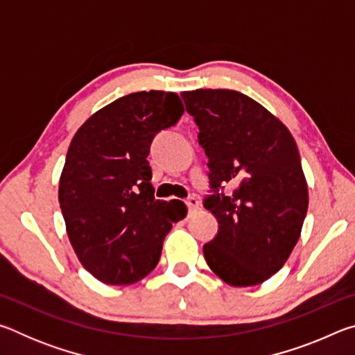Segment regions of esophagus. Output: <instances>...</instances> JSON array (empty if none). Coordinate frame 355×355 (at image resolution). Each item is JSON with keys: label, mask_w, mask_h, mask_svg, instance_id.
<instances>
[{"label": "esophagus", "mask_w": 355, "mask_h": 355, "mask_svg": "<svg viewBox=\"0 0 355 355\" xmlns=\"http://www.w3.org/2000/svg\"><path fill=\"white\" fill-rule=\"evenodd\" d=\"M186 205H188L189 211H196V209H199L200 203H199V200L196 199L194 196H191V197H188V199H186Z\"/></svg>", "instance_id": "34e87169"}]
</instances>
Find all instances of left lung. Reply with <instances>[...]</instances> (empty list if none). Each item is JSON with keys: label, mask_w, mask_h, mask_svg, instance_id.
<instances>
[{"label": "left lung", "mask_w": 355, "mask_h": 355, "mask_svg": "<svg viewBox=\"0 0 355 355\" xmlns=\"http://www.w3.org/2000/svg\"><path fill=\"white\" fill-rule=\"evenodd\" d=\"M182 98L208 156L213 194L203 207L219 224L203 245L205 260L228 285L263 284L288 260L307 214L296 142L277 117L241 92L197 89ZM225 185L232 188L227 195Z\"/></svg>", "instance_id": "left-lung-1"}]
</instances>
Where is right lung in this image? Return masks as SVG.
I'll use <instances>...</instances> for the list:
<instances>
[{
	"mask_svg": "<svg viewBox=\"0 0 355 355\" xmlns=\"http://www.w3.org/2000/svg\"><path fill=\"white\" fill-rule=\"evenodd\" d=\"M177 94L120 97L76 131L59 180L67 235L84 268L107 285H131L155 269L180 200H156L147 161L153 137L183 116Z\"/></svg>",
	"mask_w": 355,
	"mask_h": 355,
	"instance_id": "right-lung-1",
	"label": "right lung"
}]
</instances>
